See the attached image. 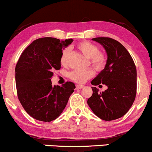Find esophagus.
Segmentation results:
<instances>
[{
  "label": "esophagus",
  "instance_id": "34e87169",
  "mask_svg": "<svg viewBox=\"0 0 152 152\" xmlns=\"http://www.w3.org/2000/svg\"><path fill=\"white\" fill-rule=\"evenodd\" d=\"M84 87H85V86H84V85H76V88L77 89H82Z\"/></svg>",
  "mask_w": 152,
  "mask_h": 152
}]
</instances>
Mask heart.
<instances>
[{
	"mask_svg": "<svg viewBox=\"0 0 152 152\" xmlns=\"http://www.w3.org/2000/svg\"><path fill=\"white\" fill-rule=\"evenodd\" d=\"M78 49L87 58L90 59L91 63L97 69H101L104 67L106 63V58L102 53H99V48L97 45L90 42H82L78 44ZM69 48H65L62 51L60 56V62L62 65H67ZM94 72L91 69H76L69 74V77L76 83H83L89 78L92 77Z\"/></svg>",
	"mask_w": 152,
	"mask_h": 152,
	"instance_id": "obj_1",
	"label": "heart"
}]
</instances>
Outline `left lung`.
<instances>
[{"mask_svg": "<svg viewBox=\"0 0 152 152\" xmlns=\"http://www.w3.org/2000/svg\"><path fill=\"white\" fill-rule=\"evenodd\" d=\"M92 40L104 48L107 53L104 68L91 82L92 85L107 86L102 92L92 87V95L87 104L99 118L111 121L129 111L137 93V69L129 52L118 41L110 37H95Z\"/></svg>", "mask_w": 152, "mask_h": 152, "instance_id": "obj_1", "label": "left lung"}]
</instances>
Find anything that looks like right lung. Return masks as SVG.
<instances>
[{"mask_svg": "<svg viewBox=\"0 0 152 152\" xmlns=\"http://www.w3.org/2000/svg\"><path fill=\"white\" fill-rule=\"evenodd\" d=\"M72 39L60 41L54 37L34 40L23 52L15 67L18 97L28 115L37 120L51 122L61 115L75 89L72 82L53 86V71L61 67L62 50Z\"/></svg>", "mask_w": 152, "mask_h": 152, "instance_id": "right-lung-1", "label": "right lung"}]
</instances>
